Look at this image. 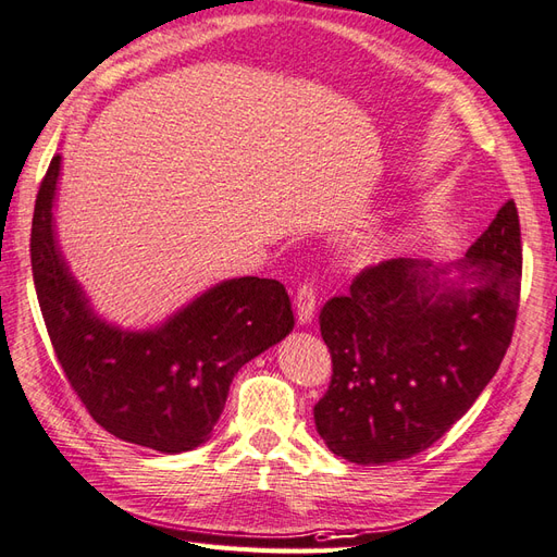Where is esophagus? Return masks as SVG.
I'll return each instance as SVG.
<instances>
[{
  "label": "esophagus",
  "instance_id": "34e87169",
  "mask_svg": "<svg viewBox=\"0 0 557 557\" xmlns=\"http://www.w3.org/2000/svg\"><path fill=\"white\" fill-rule=\"evenodd\" d=\"M317 288L314 283H300L295 290V314H297V323L305 325L311 323L317 311Z\"/></svg>",
  "mask_w": 557,
  "mask_h": 557
}]
</instances>
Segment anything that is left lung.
Listing matches in <instances>:
<instances>
[{
	"label": "left lung",
	"instance_id": "1",
	"mask_svg": "<svg viewBox=\"0 0 557 557\" xmlns=\"http://www.w3.org/2000/svg\"><path fill=\"white\" fill-rule=\"evenodd\" d=\"M451 268L461 281L444 287L436 276ZM520 286L512 200L449 269L404 257L361 269L349 293L331 297L319 314L333 361L331 385L314 406L325 446L349 463L383 466L435 444L504 361Z\"/></svg>",
	"mask_w": 557,
	"mask_h": 557
}]
</instances>
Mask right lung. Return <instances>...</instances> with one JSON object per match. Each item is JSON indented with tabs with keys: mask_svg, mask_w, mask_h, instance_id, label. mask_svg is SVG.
<instances>
[{
	"mask_svg": "<svg viewBox=\"0 0 557 557\" xmlns=\"http://www.w3.org/2000/svg\"><path fill=\"white\" fill-rule=\"evenodd\" d=\"M61 156L39 184L30 262L39 309L67 383L89 416L115 435L162 454L208 442L243 363L283 341L295 325L276 278L243 276L200 295L156 331L103 323L57 248L51 224Z\"/></svg>",
	"mask_w": 557,
	"mask_h": 557,
	"instance_id": "right-lung-1",
	"label": "right lung"
}]
</instances>
